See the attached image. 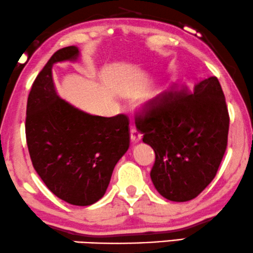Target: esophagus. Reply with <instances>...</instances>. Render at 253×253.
<instances>
[{"label": "esophagus", "mask_w": 253, "mask_h": 253, "mask_svg": "<svg viewBox=\"0 0 253 253\" xmlns=\"http://www.w3.org/2000/svg\"><path fill=\"white\" fill-rule=\"evenodd\" d=\"M142 138V135L140 131H138L136 128H131L130 129V141L131 143L135 144L137 143V142H140V140Z\"/></svg>", "instance_id": "obj_1"}]
</instances>
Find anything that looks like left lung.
<instances>
[{"label": "left lung", "instance_id": "8db88e82", "mask_svg": "<svg viewBox=\"0 0 253 253\" xmlns=\"http://www.w3.org/2000/svg\"><path fill=\"white\" fill-rule=\"evenodd\" d=\"M135 125L156 154L150 176L164 198L191 201L214 179L229 129L225 95L215 77L198 81L190 91L165 92L136 117Z\"/></svg>", "mask_w": 253, "mask_h": 253}]
</instances>
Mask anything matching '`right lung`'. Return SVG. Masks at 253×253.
Listing matches in <instances>:
<instances>
[{
	"label": "right lung",
	"instance_id": "1",
	"mask_svg": "<svg viewBox=\"0 0 253 253\" xmlns=\"http://www.w3.org/2000/svg\"><path fill=\"white\" fill-rule=\"evenodd\" d=\"M79 56L70 45L48 60L28 95L25 129L32 164L48 189L69 204L88 206L104 196L130 134L126 116L90 115L57 94L52 66Z\"/></svg>",
	"mask_w": 253,
	"mask_h": 253
}]
</instances>
